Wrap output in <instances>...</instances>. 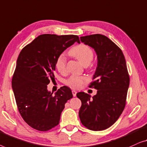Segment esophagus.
I'll list each match as a JSON object with an SVG mask.
<instances>
[{
  "mask_svg": "<svg viewBox=\"0 0 147 147\" xmlns=\"http://www.w3.org/2000/svg\"><path fill=\"white\" fill-rule=\"evenodd\" d=\"M72 93H73V96H76V93H77V92L76 91V90H72Z\"/></svg>",
  "mask_w": 147,
  "mask_h": 147,
  "instance_id": "obj_1",
  "label": "esophagus"
}]
</instances>
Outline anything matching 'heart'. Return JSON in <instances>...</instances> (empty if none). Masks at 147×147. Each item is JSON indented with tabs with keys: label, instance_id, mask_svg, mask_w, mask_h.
Masks as SVG:
<instances>
[{
	"label": "heart",
	"instance_id": "b5f03b06",
	"mask_svg": "<svg viewBox=\"0 0 147 147\" xmlns=\"http://www.w3.org/2000/svg\"><path fill=\"white\" fill-rule=\"evenodd\" d=\"M70 54L75 57L82 65H88L93 59V52L89 47L84 45H78L70 51ZM56 67L59 73L65 74L67 72V61L64 55H61L56 61ZM87 80L85 76L73 75L68 80L67 84L73 88H80Z\"/></svg>",
	"mask_w": 147,
	"mask_h": 147
}]
</instances>
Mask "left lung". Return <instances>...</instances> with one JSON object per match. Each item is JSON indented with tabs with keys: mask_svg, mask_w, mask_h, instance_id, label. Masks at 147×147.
<instances>
[{
	"mask_svg": "<svg viewBox=\"0 0 147 147\" xmlns=\"http://www.w3.org/2000/svg\"><path fill=\"white\" fill-rule=\"evenodd\" d=\"M80 39L96 54L97 66L89 86L98 90L92 98L84 92L76 94L82 102L78 115L84 127L102 131L111 127L125 109L130 81L125 58L121 49L104 35L92 34Z\"/></svg>",
	"mask_w": 147,
	"mask_h": 147,
	"instance_id": "left-lung-1",
	"label": "left lung"
}]
</instances>
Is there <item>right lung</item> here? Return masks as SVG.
<instances>
[{"instance_id":"add662e5","label":"right lung","mask_w":147,"mask_h":147,"mask_svg":"<svg viewBox=\"0 0 147 147\" xmlns=\"http://www.w3.org/2000/svg\"><path fill=\"white\" fill-rule=\"evenodd\" d=\"M75 42H80L76 35L41 34L18 55L12 90L22 119L33 129L47 131L59 125L65 103L73 98L68 86L53 95L48 84L55 79L57 58Z\"/></svg>"}]
</instances>
